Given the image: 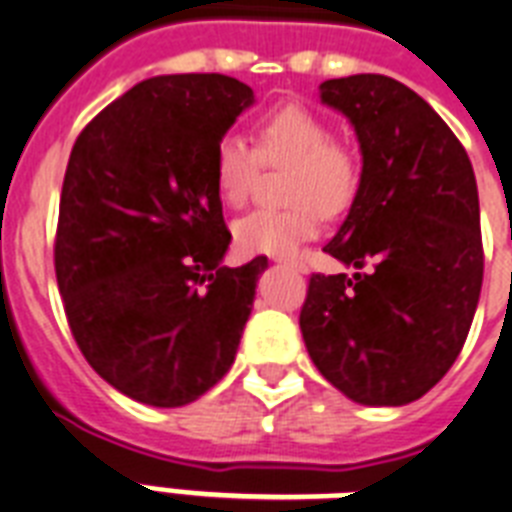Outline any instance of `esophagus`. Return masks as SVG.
Returning a JSON list of instances; mask_svg holds the SVG:
<instances>
[{
	"mask_svg": "<svg viewBox=\"0 0 512 512\" xmlns=\"http://www.w3.org/2000/svg\"><path fill=\"white\" fill-rule=\"evenodd\" d=\"M278 265H286V268H302V263L299 260H294V257H276Z\"/></svg>",
	"mask_w": 512,
	"mask_h": 512,
	"instance_id": "1",
	"label": "esophagus"
}]
</instances>
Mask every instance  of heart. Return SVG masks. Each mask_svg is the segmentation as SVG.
I'll use <instances>...</instances> for the list:
<instances>
[{
	"label": "heart",
	"instance_id": "b5f03b06",
	"mask_svg": "<svg viewBox=\"0 0 512 512\" xmlns=\"http://www.w3.org/2000/svg\"><path fill=\"white\" fill-rule=\"evenodd\" d=\"M263 165H286L284 210H255L234 223V242L244 255L292 257L321 231V218L342 215L360 186V162L334 141L318 112L286 105L257 120L255 149L226 134L215 144L213 181L220 202L244 205Z\"/></svg>",
	"mask_w": 512,
	"mask_h": 512
}]
</instances>
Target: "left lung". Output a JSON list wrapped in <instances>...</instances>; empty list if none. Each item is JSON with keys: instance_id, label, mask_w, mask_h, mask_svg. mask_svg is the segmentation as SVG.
<instances>
[{"instance_id": "8db88e82", "label": "left lung", "mask_w": 512, "mask_h": 512, "mask_svg": "<svg viewBox=\"0 0 512 512\" xmlns=\"http://www.w3.org/2000/svg\"><path fill=\"white\" fill-rule=\"evenodd\" d=\"M355 128L363 170L323 247L347 268L310 278L299 328L315 368L352 402L400 407L450 371L484 278L471 160L434 107L394 78L360 73L318 86Z\"/></svg>"}]
</instances>
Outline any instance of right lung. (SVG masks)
Returning <instances> with one entry per match:
<instances>
[{"label": "right lung", "instance_id": "1", "mask_svg": "<svg viewBox=\"0 0 512 512\" xmlns=\"http://www.w3.org/2000/svg\"><path fill=\"white\" fill-rule=\"evenodd\" d=\"M255 94L220 73L136 83L83 128L54 270L70 331L112 389L181 407L234 365L268 257L228 268L213 155Z\"/></svg>", "mask_w": 512, "mask_h": 512}]
</instances>
